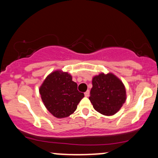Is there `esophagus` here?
Returning <instances> with one entry per match:
<instances>
[{
    "instance_id": "obj_1",
    "label": "esophagus",
    "mask_w": 158,
    "mask_h": 158,
    "mask_svg": "<svg viewBox=\"0 0 158 158\" xmlns=\"http://www.w3.org/2000/svg\"><path fill=\"white\" fill-rule=\"evenodd\" d=\"M89 95H90V91L89 90H87V91L85 93V96L86 97H89Z\"/></svg>"
}]
</instances>
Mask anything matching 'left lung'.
Masks as SVG:
<instances>
[{
	"mask_svg": "<svg viewBox=\"0 0 158 158\" xmlns=\"http://www.w3.org/2000/svg\"><path fill=\"white\" fill-rule=\"evenodd\" d=\"M89 99L94 108L103 115H114L126 102L124 85L112 73H101L92 80Z\"/></svg>",
	"mask_w": 158,
	"mask_h": 158,
	"instance_id": "obj_1",
	"label": "left lung"
}]
</instances>
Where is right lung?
I'll use <instances>...</instances> for the list:
<instances>
[{
    "label": "right lung",
    "instance_id": "obj_1",
    "mask_svg": "<svg viewBox=\"0 0 158 158\" xmlns=\"http://www.w3.org/2000/svg\"><path fill=\"white\" fill-rule=\"evenodd\" d=\"M39 93L47 109L57 118L73 114L85 96L77 90V84L72 81L70 74L59 70L45 79Z\"/></svg>",
    "mask_w": 158,
    "mask_h": 158
}]
</instances>
